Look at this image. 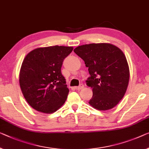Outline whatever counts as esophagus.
I'll use <instances>...</instances> for the list:
<instances>
[{"mask_svg":"<svg viewBox=\"0 0 149 149\" xmlns=\"http://www.w3.org/2000/svg\"><path fill=\"white\" fill-rule=\"evenodd\" d=\"M83 87H84V85L82 84H81V85L79 86H75L74 88L77 89V90H81V89L83 88Z\"/></svg>","mask_w":149,"mask_h":149,"instance_id":"esophagus-1","label":"esophagus"}]
</instances>
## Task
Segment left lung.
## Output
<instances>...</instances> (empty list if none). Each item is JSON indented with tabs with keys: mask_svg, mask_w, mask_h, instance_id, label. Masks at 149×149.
<instances>
[{
	"mask_svg": "<svg viewBox=\"0 0 149 149\" xmlns=\"http://www.w3.org/2000/svg\"><path fill=\"white\" fill-rule=\"evenodd\" d=\"M74 52L84 61L91 77L87 86L93 88L89 104L98 111L116 106L129 85L130 71L125 54L110 43H92L77 47Z\"/></svg>",
	"mask_w": 149,
	"mask_h": 149,
	"instance_id": "8db88e82",
	"label": "left lung"
}]
</instances>
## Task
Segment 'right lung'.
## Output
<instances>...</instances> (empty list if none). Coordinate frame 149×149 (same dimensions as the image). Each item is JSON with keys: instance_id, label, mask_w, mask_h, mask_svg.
Returning a JSON list of instances; mask_svg holds the SVG:
<instances>
[{"instance_id": "obj_1", "label": "right lung", "mask_w": 149, "mask_h": 149, "mask_svg": "<svg viewBox=\"0 0 149 149\" xmlns=\"http://www.w3.org/2000/svg\"><path fill=\"white\" fill-rule=\"evenodd\" d=\"M72 50V47L58 45L40 47L24 57L19 84L24 98L36 111L51 114L65 102L69 90L61 67Z\"/></svg>"}]
</instances>
